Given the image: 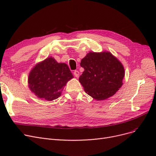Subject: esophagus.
I'll return each mask as SVG.
<instances>
[{
    "label": "esophagus",
    "instance_id": "34e87169",
    "mask_svg": "<svg viewBox=\"0 0 156 156\" xmlns=\"http://www.w3.org/2000/svg\"><path fill=\"white\" fill-rule=\"evenodd\" d=\"M73 74H74V75L76 77H79V71H77V70H75V71H74V72H73Z\"/></svg>",
    "mask_w": 156,
    "mask_h": 156
}]
</instances>
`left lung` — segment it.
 Segmentation results:
<instances>
[{
    "mask_svg": "<svg viewBox=\"0 0 156 156\" xmlns=\"http://www.w3.org/2000/svg\"><path fill=\"white\" fill-rule=\"evenodd\" d=\"M80 65L84 70L79 81L86 93L96 100L113 96L123 84V65L109 52H90Z\"/></svg>",
    "mask_w": 156,
    "mask_h": 156,
    "instance_id": "obj_1",
    "label": "left lung"
}]
</instances>
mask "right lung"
Wrapping results in <instances>:
<instances>
[{
	"label": "right lung",
	"instance_id": "obj_1",
	"mask_svg": "<svg viewBox=\"0 0 156 156\" xmlns=\"http://www.w3.org/2000/svg\"><path fill=\"white\" fill-rule=\"evenodd\" d=\"M73 77L66 64L58 63L51 56L32 68L28 83L37 98L52 101L61 96L64 87Z\"/></svg>",
	"mask_w": 156,
	"mask_h": 156
}]
</instances>
